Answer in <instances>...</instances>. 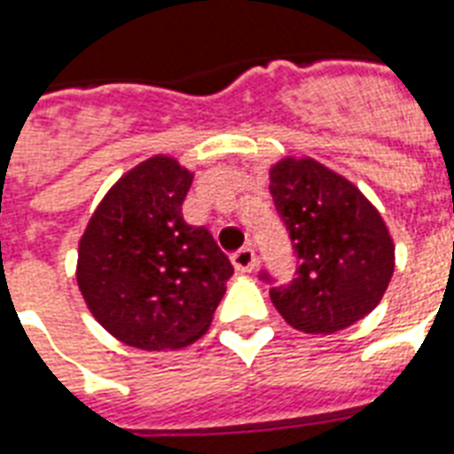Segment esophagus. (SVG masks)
Masks as SVG:
<instances>
[{
	"instance_id": "esophagus-1",
	"label": "esophagus",
	"mask_w": 454,
	"mask_h": 454,
	"mask_svg": "<svg viewBox=\"0 0 454 454\" xmlns=\"http://www.w3.org/2000/svg\"><path fill=\"white\" fill-rule=\"evenodd\" d=\"M231 259H233V266L240 270V273H249V270H254L256 266V254L252 247L238 249Z\"/></svg>"
}]
</instances>
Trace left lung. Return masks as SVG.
<instances>
[{
  "instance_id": "obj_1",
  "label": "left lung",
  "mask_w": 454,
  "mask_h": 454,
  "mask_svg": "<svg viewBox=\"0 0 454 454\" xmlns=\"http://www.w3.org/2000/svg\"><path fill=\"white\" fill-rule=\"evenodd\" d=\"M270 195L290 231L297 270L290 283L266 270L278 313L309 334L344 330L381 301L394 276V242L363 192L310 157L270 169Z\"/></svg>"
}]
</instances>
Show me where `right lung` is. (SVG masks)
<instances>
[{"label": "right lung", "instance_id": "add662e5", "mask_svg": "<svg viewBox=\"0 0 454 454\" xmlns=\"http://www.w3.org/2000/svg\"><path fill=\"white\" fill-rule=\"evenodd\" d=\"M191 184L176 160H145L110 188L80 240L77 285L89 310L144 351L202 337L233 276L212 233L184 221Z\"/></svg>", "mask_w": 454, "mask_h": 454}]
</instances>
